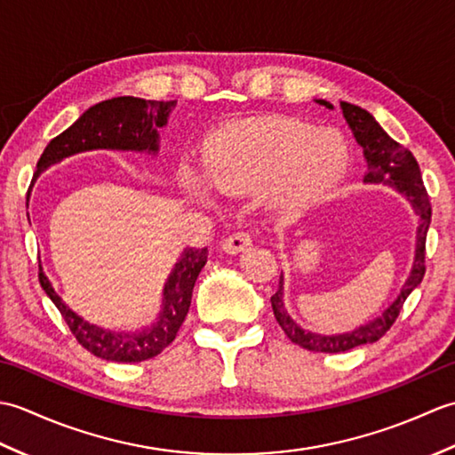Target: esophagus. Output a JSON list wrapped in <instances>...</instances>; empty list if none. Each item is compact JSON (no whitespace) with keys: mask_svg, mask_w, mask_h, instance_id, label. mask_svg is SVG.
<instances>
[{"mask_svg":"<svg viewBox=\"0 0 455 455\" xmlns=\"http://www.w3.org/2000/svg\"><path fill=\"white\" fill-rule=\"evenodd\" d=\"M248 246H252V238H250L248 233H235L225 238V243H222V250H225L227 254H240L244 252Z\"/></svg>","mask_w":455,"mask_h":455,"instance_id":"34e87169","label":"esophagus"}]
</instances>
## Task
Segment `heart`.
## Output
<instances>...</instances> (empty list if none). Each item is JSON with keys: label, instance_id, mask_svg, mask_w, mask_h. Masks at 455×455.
Returning <instances> with one entry per match:
<instances>
[{"label": "heart", "instance_id": "heart-1", "mask_svg": "<svg viewBox=\"0 0 455 455\" xmlns=\"http://www.w3.org/2000/svg\"><path fill=\"white\" fill-rule=\"evenodd\" d=\"M203 172L225 196H252L267 189V203L282 215H297L321 203L346 173V150L331 134H311L282 119L230 123L209 140ZM183 186L209 201L196 173Z\"/></svg>", "mask_w": 455, "mask_h": 455}]
</instances>
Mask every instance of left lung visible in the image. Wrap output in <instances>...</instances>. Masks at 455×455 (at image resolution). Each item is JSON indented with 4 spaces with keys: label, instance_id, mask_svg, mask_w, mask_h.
<instances>
[{
    "label": "left lung",
    "instance_id": "left-lung-1",
    "mask_svg": "<svg viewBox=\"0 0 455 455\" xmlns=\"http://www.w3.org/2000/svg\"><path fill=\"white\" fill-rule=\"evenodd\" d=\"M315 103L318 108H324L328 111L334 109L332 103H328L324 100H315ZM340 109L347 129L352 131L355 142L360 144L363 150V158L367 164L363 183H370V186H387L401 193V196L411 203L412 211L417 212L419 227L417 243H414V259L401 291L393 299L387 308H383L379 315L370 318V321L354 326L352 331L324 334L307 331L301 324H297L291 315L287 313V307L283 301V274L279 277V287L272 295V308L279 326L283 328V332L291 342L305 347V350L324 354L347 352L357 346L373 344L389 331L395 318L401 313L403 303L407 301V297L420 285L424 277V254H427L424 250H427V233L432 217L428 193L424 189L420 168L417 160H414L412 152L401 147L397 140H393L389 134L383 131L381 124L373 119V115H370L365 109L346 101H340Z\"/></svg>",
    "mask_w": 455,
    "mask_h": 455
}]
</instances>
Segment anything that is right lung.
Instances as JSON below:
<instances>
[{"label":"right lung","mask_w":455,"mask_h":455,"mask_svg":"<svg viewBox=\"0 0 455 455\" xmlns=\"http://www.w3.org/2000/svg\"><path fill=\"white\" fill-rule=\"evenodd\" d=\"M176 105L178 101H154L132 95H121L93 105L80 115L72 127L48 142L41 160L36 162L33 183L44 170L80 152L121 150L158 156L160 129L166 127ZM207 248L183 250L164 283L158 315L150 323L134 328H108L85 321L54 291L43 266H38V282L85 350L108 362L137 363L158 355L173 342L188 316L193 285L207 264Z\"/></svg>","instance_id":"add662e5"}]
</instances>
